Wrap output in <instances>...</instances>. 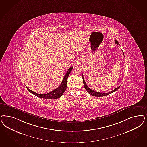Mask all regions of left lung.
Instances as JSON below:
<instances>
[{"label":"left lung","mask_w":147,"mask_h":147,"mask_svg":"<svg viewBox=\"0 0 147 147\" xmlns=\"http://www.w3.org/2000/svg\"><path fill=\"white\" fill-rule=\"evenodd\" d=\"M115 43H116L117 45H119L117 40H115ZM123 54H124V53H123ZM82 79H83L84 86L85 88L86 89V91L88 92V93L90 94H91V96H99H99H107V95H109V94H110L111 93H113V92H114L116 91L120 87V86H119V87H118L116 88L115 89H114L113 90H112V91H111V92H109V93H104L98 92L94 91L92 90H91V88H90L87 86V84H86V82H85V80H84V76H83V75H82Z\"/></svg>","instance_id":"1"}]
</instances>
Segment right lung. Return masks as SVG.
I'll list each match as a JSON object with an SVG mask.
<instances>
[{
  "label": "right lung",
  "mask_w": 147,
  "mask_h": 147,
  "mask_svg": "<svg viewBox=\"0 0 147 147\" xmlns=\"http://www.w3.org/2000/svg\"><path fill=\"white\" fill-rule=\"evenodd\" d=\"M73 69V67H71V68H69L68 69V71L66 73L65 76H64L63 79H62V81L60 84V85L57 88H56L55 90H53V91L48 93L45 94H40L37 93L35 92L32 91L30 90V89H29L28 87L27 89L32 94H33L34 95H35L36 96H38L40 98H43V99H58L60 97H61L62 94H63V93L65 92L67 88V80L68 79V77L69 76V74L71 73V71Z\"/></svg>",
  "instance_id": "right-lung-1"
}]
</instances>
